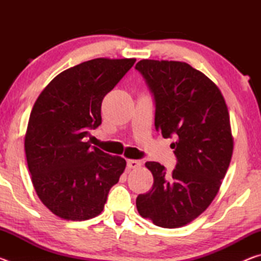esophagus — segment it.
I'll return each mask as SVG.
<instances>
[{"label":"esophagus","mask_w":261,"mask_h":261,"mask_svg":"<svg viewBox=\"0 0 261 261\" xmlns=\"http://www.w3.org/2000/svg\"><path fill=\"white\" fill-rule=\"evenodd\" d=\"M141 166V162L139 160H127V168L129 169H136Z\"/></svg>","instance_id":"obj_1"}]
</instances>
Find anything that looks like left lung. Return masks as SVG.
<instances>
[{"label": "left lung", "mask_w": 261, "mask_h": 261, "mask_svg": "<svg viewBox=\"0 0 261 261\" xmlns=\"http://www.w3.org/2000/svg\"><path fill=\"white\" fill-rule=\"evenodd\" d=\"M155 105V130L174 141L171 174L159 162L145 163L152 190L137 197L139 214L162 228H178L204 212L218 193L231 160L228 108L218 86L191 65L141 60L136 64Z\"/></svg>", "instance_id": "left-lung-1"}]
</instances>
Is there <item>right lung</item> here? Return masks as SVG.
I'll use <instances>...</instances> for the list:
<instances>
[{
  "label": "right lung",
  "mask_w": 261,
  "mask_h": 261,
  "mask_svg": "<svg viewBox=\"0 0 261 261\" xmlns=\"http://www.w3.org/2000/svg\"><path fill=\"white\" fill-rule=\"evenodd\" d=\"M135 62H83L56 76L35 101L25 136L26 160L38 197L61 219L99 215L125 169L124 159L92 146L87 137L101 124L106 94Z\"/></svg>",
  "instance_id": "obj_1"
}]
</instances>
